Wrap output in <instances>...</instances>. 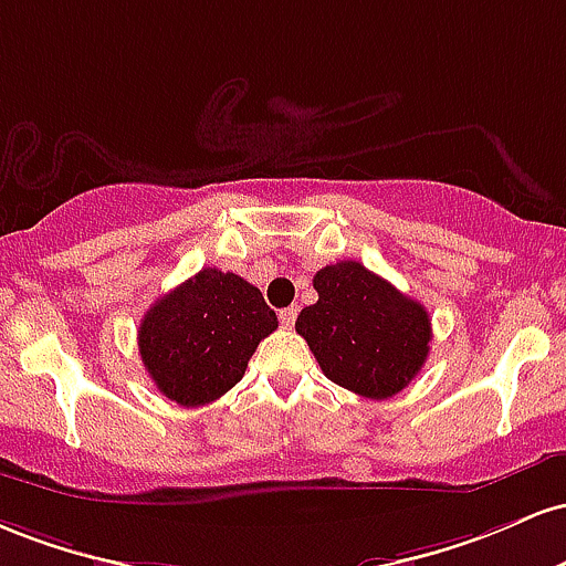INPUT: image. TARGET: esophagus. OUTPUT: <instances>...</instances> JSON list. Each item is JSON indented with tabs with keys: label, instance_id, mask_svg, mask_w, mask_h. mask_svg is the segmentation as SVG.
<instances>
[{
	"label": "esophagus",
	"instance_id": "esophagus-1",
	"mask_svg": "<svg viewBox=\"0 0 566 566\" xmlns=\"http://www.w3.org/2000/svg\"><path fill=\"white\" fill-rule=\"evenodd\" d=\"M296 313H300V310H296V307H285V310H281V315H277V317H281V326H283V328L294 326V323H296Z\"/></svg>",
	"mask_w": 566,
	"mask_h": 566
}]
</instances>
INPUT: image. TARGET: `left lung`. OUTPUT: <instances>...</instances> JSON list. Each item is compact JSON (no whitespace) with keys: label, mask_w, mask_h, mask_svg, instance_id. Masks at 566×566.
Wrapping results in <instances>:
<instances>
[{"label":"left lung","mask_w":566,"mask_h":566,"mask_svg":"<svg viewBox=\"0 0 566 566\" xmlns=\"http://www.w3.org/2000/svg\"><path fill=\"white\" fill-rule=\"evenodd\" d=\"M317 302L296 317L323 374L336 385L385 401L420 374L430 353V315L360 262L315 272Z\"/></svg>","instance_id":"8db88e82"}]
</instances>
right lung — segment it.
I'll return each instance as SVG.
<instances>
[{"label":"right lung","mask_w":566,"mask_h":566,"mask_svg":"<svg viewBox=\"0 0 566 566\" xmlns=\"http://www.w3.org/2000/svg\"><path fill=\"white\" fill-rule=\"evenodd\" d=\"M275 328L277 315L256 285L206 266L151 304L138 353L165 398L202 406L243 379L259 342Z\"/></svg>","instance_id":"1"}]
</instances>
